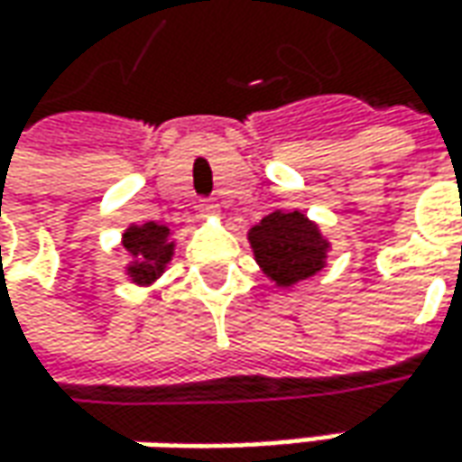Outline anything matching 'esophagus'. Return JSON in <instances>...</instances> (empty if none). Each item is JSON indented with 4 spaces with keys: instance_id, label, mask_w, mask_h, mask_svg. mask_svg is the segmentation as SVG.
<instances>
[{
    "instance_id": "esophagus-1",
    "label": "esophagus",
    "mask_w": 462,
    "mask_h": 462,
    "mask_svg": "<svg viewBox=\"0 0 462 462\" xmlns=\"http://www.w3.org/2000/svg\"><path fill=\"white\" fill-rule=\"evenodd\" d=\"M199 212H201V217H217L219 215V207H217L215 201H201Z\"/></svg>"
}]
</instances>
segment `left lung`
<instances>
[{
	"instance_id": "obj_1",
	"label": "left lung",
	"mask_w": 462,
	"mask_h": 462,
	"mask_svg": "<svg viewBox=\"0 0 462 462\" xmlns=\"http://www.w3.org/2000/svg\"><path fill=\"white\" fill-rule=\"evenodd\" d=\"M247 243L263 276L276 289H294L317 276L332 250L319 225L299 209H273L247 230Z\"/></svg>"
}]
</instances>
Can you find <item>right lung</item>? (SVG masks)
Here are the masks:
<instances>
[{"mask_svg": "<svg viewBox=\"0 0 462 462\" xmlns=\"http://www.w3.org/2000/svg\"><path fill=\"white\" fill-rule=\"evenodd\" d=\"M122 247L130 261L125 263V279L135 286H152L173 261V230L161 222L130 225L122 232Z\"/></svg>", "mask_w": 462, "mask_h": 462, "instance_id": "add662e5", "label": "right lung"}]
</instances>
